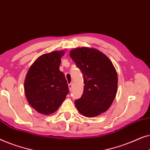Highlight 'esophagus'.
<instances>
[{"label": "esophagus", "mask_w": 150, "mask_h": 150, "mask_svg": "<svg viewBox=\"0 0 150 150\" xmlns=\"http://www.w3.org/2000/svg\"><path fill=\"white\" fill-rule=\"evenodd\" d=\"M68 87H69V89L71 91V89H72V83H69L68 85Z\"/></svg>", "instance_id": "obj_1"}]
</instances>
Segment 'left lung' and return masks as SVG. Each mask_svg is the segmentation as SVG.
<instances>
[{"label": "left lung", "instance_id": "1", "mask_svg": "<svg viewBox=\"0 0 150 150\" xmlns=\"http://www.w3.org/2000/svg\"><path fill=\"white\" fill-rule=\"evenodd\" d=\"M70 57L81 69L84 79L83 93L74 101L78 110L92 117L108 109L115 98L117 74L109 59L94 48H79Z\"/></svg>", "mask_w": 150, "mask_h": 150}]
</instances>
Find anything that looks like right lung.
Listing matches in <instances>:
<instances>
[{
    "label": "right lung",
    "instance_id": "obj_1",
    "mask_svg": "<svg viewBox=\"0 0 150 150\" xmlns=\"http://www.w3.org/2000/svg\"><path fill=\"white\" fill-rule=\"evenodd\" d=\"M63 54V51H54L42 55L26 74V98L40 113L49 115L56 111L69 92L64 74L59 70Z\"/></svg>",
    "mask_w": 150,
    "mask_h": 150
}]
</instances>
